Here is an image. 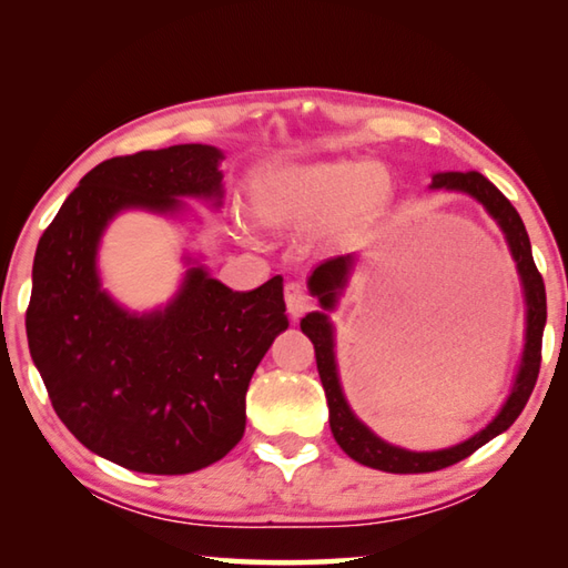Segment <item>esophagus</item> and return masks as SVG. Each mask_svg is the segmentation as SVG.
<instances>
[{"instance_id":"obj_1","label":"esophagus","mask_w":568,"mask_h":568,"mask_svg":"<svg viewBox=\"0 0 568 568\" xmlns=\"http://www.w3.org/2000/svg\"><path fill=\"white\" fill-rule=\"evenodd\" d=\"M284 302H286V312H290L296 320V316H302L306 310H310L312 296L304 292L302 284L290 282L284 286Z\"/></svg>"}]
</instances>
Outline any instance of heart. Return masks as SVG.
I'll return each mask as SVG.
<instances>
[{
    "instance_id": "obj_1",
    "label": "heart",
    "mask_w": 568,
    "mask_h": 568,
    "mask_svg": "<svg viewBox=\"0 0 568 568\" xmlns=\"http://www.w3.org/2000/svg\"><path fill=\"white\" fill-rule=\"evenodd\" d=\"M394 202L389 169L364 159L292 164L258 172L248 182L256 222L272 229L320 226V244L339 246L379 224ZM236 229H248L236 219Z\"/></svg>"
}]
</instances>
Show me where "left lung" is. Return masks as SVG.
<instances>
[{"label": "left lung", "mask_w": 568, "mask_h": 568, "mask_svg": "<svg viewBox=\"0 0 568 568\" xmlns=\"http://www.w3.org/2000/svg\"><path fill=\"white\" fill-rule=\"evenodd\" d=\"M429 189H444V192H456L471 196L474 202H479L486 214H489L496 224H499L501 234L509 244L511 258L516 264V272L521 278L524 290V304H526V329H524V352L519 362V372L511 386V394L506 396L499 414L484 426L481 432H476L469 439L449 446V449L439 452H409L402 446H394L384 442L382 436H376L369 426H366L359 416L352 412L349 402H346L342 379H339V366H336V339H334V324L329 314L334 306L339 304V296L344 294L349 276L356 266V254H344L326 258L324 264L314 268L310 276V292L320 300L322 312H312L302 320V332L310 336L316 354V369H320V379L326 394V404H329V426L336 444L352 456L354 462L372 469L389 471V474H426V471H439L452 466L456 462L471 456L476 449H481L486 442H491L494 436L504 434L509 426L519 419L526 402L534 392L536 376H539L541 366V336L546 326V290L539 268L534 264L531 256V242L526 234V226L521 216L511 206L499 189H496L489 179L479 172H436L432 174Z\"/></svg>", "instance_id": "8db88e82"}]
</instances>
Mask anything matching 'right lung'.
<instances>
[{
	"label": "right lung",
	"instance_id": "1",
	"mask_svg": "<svg viewBox=\"0 0 568 568\" xmlns=\"http://www.w3.org/2000/svg\"><path fill=\"white\" fill-rule=\"evenodd\" d=\"M224 152L176 144L97 164L39 239L27 339L59 419L89 452L142 474H192L244 436L246 389L286 320L282 276L234 292L194 256L176 294L129 312L97 254L122 212L179 216L224 202Z\"/></svg>",
	"mask_w": 568,
	"mask_h": 568
}]
</instances>
